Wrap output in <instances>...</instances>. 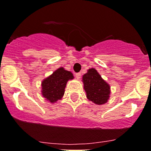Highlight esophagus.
<instances>
[{
	"label": "esophagus",
	"instance_id": "34e87169",
	"mask_svg": "<svg viewBox=\"0 0 151 151\" xmlns=\"http://www.w3.org/2000/svg\"><path fill=\"white\" fill-rule=\"evenodd\" d=\"M75 76H76V78H77V80H79V79L81 77V73H77V74H75Z\"/></svg>",
	"mask_w": 151,
	"mask_h": 151
}]
</instances>
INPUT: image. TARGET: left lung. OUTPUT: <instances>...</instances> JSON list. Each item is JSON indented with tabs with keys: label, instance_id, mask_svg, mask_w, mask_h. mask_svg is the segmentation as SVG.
Segmentation results:
<instances>
[{
	"label": "left lung",
	"instance_id": "1",
	"mask_svg": "<svg viewBox=\"0 0 151 151\" xmlns=\"http://www.w3.org/2000/svg\"><path fill=\"white\" fill-rule=\"evenodd\" d=\"M82 82L86 93V97L98 105L108 102L111 95V87L95 68H89L83 76Z\"/></svg>",
	"mask_w": 151,
	"mask_h": 151
}]
</instances>
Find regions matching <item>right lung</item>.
Returning <instances> with one entry per match:
<instances>
[{
  "mask_svg": "<svg viewBox=\"0 0 151 151\" xmlns=\"http://www.w3.org/2000/svg\"><path fill=\"white\" fill-rule=\"evenodd\" d=\"M74 78V75L71 71H67L63 67L58 68L42 81V96L50 103H55L63 96L68 80Z\"/></svg>",
  "mask_w": 151,
  "mask_h": 151,
  "instance_id": "1",
  "label": "right lung"
}]
</instances>
